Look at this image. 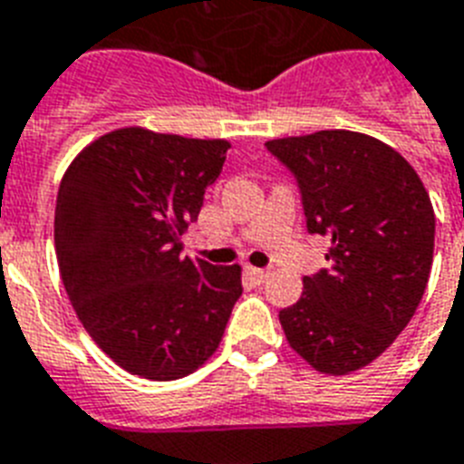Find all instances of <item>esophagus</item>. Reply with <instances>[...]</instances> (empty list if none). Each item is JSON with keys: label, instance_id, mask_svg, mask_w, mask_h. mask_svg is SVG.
<instances>
[{"label": "esophagus", "instance_id": "34e87169", "mask_svg": "<svg viewBox=\"0 0 464 464\" xmlns=\"http://www.w3.org/2000/svg\"><path fill=\"white\" fill-rule=\"evenodd\" d=\"M246 273H249L251 277H254V283H266V280H268V270H263V268H254V266H249V268H246Z\"/></svg>", "mask_w": 464, "mask_h": 464}]
</instances>
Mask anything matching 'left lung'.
Listing matches in <instances>:
<instances>
[{
  "mask_svg": "<svg viewBox=\"0 0 464 464\" xmlns=\"http://www.w3.org/2000/svg\"><path fill=\"white\" fill-rule=\"evenodd\" d=\"M295 172L311 235L331 268L304 277L280 311L292 350L344 376L381 357L420 306L433 261V215L420 174L383 140L347 129L266 140Z\"/></svg>",
  "mask_w": 464,
  "mask_h": 464,
  "instance_id": "left-lung-1",
  "label": "left lung"
}]
</instances>
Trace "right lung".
Masks as SVG:
<instances>
[{
  "label": "right lung",
  "mask_w": 464,
  "mask_h": 464,
  "mask_svg": "<svg viewBox=\"0 0 464 464\" xmlns=\"http://www.w3.org/2000/svg\"><path fill=\"white\" fill-rule=\"evenodd\" d=\"M227 148L225 139L124 127L88 143L62 177L59 276L88 335L133 376L194 373L242 295V266L181 256V232L198 218Z\"/></svg>",
  "instance_id": "right-lung-1"
}]
</instances>
